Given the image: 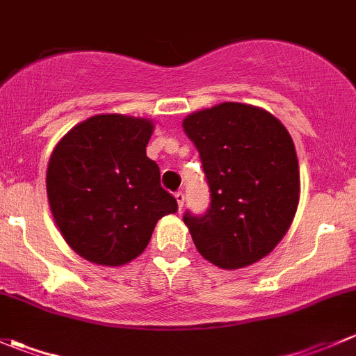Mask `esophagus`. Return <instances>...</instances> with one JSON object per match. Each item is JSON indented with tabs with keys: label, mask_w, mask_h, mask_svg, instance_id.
Wrapping results in <instances>:
<instances>
[{
	"label": "esophagus",
	"mask_w": 356,
	"mask_h": 356,
	"mask_svg": "<svg viewBox=\"0 0 356 356\" xmlns=\"http://www.w3.org/2000/svg\"><path fill=\"white\" fill-rule=\"evenodd\" d=\"M174 196H175V201H177V204H179V210H182V207H184V193L177 191Z\"/></svg>",
	"instance_id": "34e87169"
}]
</instances>
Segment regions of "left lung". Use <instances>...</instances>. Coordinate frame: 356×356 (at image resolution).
I'll return each mask as SVG.
<instances>
[{
    "label": "left lung",
    "mask_w": 356,
    "mask_h": 356,
    "mask_svg": "<svg viewBox=\"0 0 356 356\" xmlns=\"http://www.w3.org/2000/svg\"><path fill=\"white\" fill-rule=\"evenodd\" d=\"M198 149L210 208L184 215L201 257L225 270L267 257L291 227L300 168L288 129L270 111L225 102L182 120Z\"/></svg>",
    "instance_id": "obj_1"
}]
</instances>
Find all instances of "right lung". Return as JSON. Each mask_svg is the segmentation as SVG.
<instances>
[{
	"label": "right lung",
	"mask_w": 356,
	"mask_h": 356,
	"mask_svg": "<svg viewBox=\"0 0 356 356\" xmlns=\"http://www.w3.org/2000/svg\"><path fill=\"white\" fill-rule=\"evenodd\" d=\"M149 118L102 113L63 136L49 156L46 193L60 234L84 260L120 267L145 251L177 201L146 156Z\"/></svg>",
	"instance_id": "right-lung-1"
}]
</instances>
